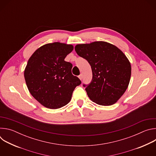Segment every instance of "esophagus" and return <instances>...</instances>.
<instances>
[{
	"mask_svg": "<svg viewBox=\"0 0 156 156\" xmlns=\"http://www.w3.org/2000/svg\"><path fill=\"white\" fill-rule=\"evenodd\" d=\"M78 78L81 80H82V78H83V75H82V74H80V75L78 76Z\"/></svg>",
	"mask_w": 156,
	"mask_h": 156,
	"instance_id": "1",
	"label": "esophagus"
}]
</instances>
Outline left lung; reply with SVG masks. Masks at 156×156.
I'll list each match as a JSON object with an SVG mask.
<instances>
[{
    "label": "left lung",
    "instance_id": "1",
    "mask_svg": "<svg viewBox=\"0 0 156 156\" xmlns=\"http://www.w3.org/2000/svg\"><path fill=\"white\" fill-rule=\"evenodd\" d=\"M77 54L90 64L91 83L83 84L88 97L101 105L115 104L124 94L129 83L131 65L117 47L104 41L78 44Z\"/></svg>",
    "mask_w": 156,
    "mask_h": 156
}]
</instances>
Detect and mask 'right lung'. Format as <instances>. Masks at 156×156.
<instances>
[{"label": "right lung", "mask_w": 156, "mask_h": 156, "mask_svg": "<svg viewBox=\"0 0 156 156\" xmlns=\"http://www.w3.org/2000/svg\"><path fill=\"white\" fill-rule=\"evenodd\" d=\"M73 49L70 44L54 42L37 49L29 58L24 76L31 94L42 105L56 109L67 104L81 83L72 73V64L64 60Z\"/></svg>", "instance_id": "1"}]
</instances>
